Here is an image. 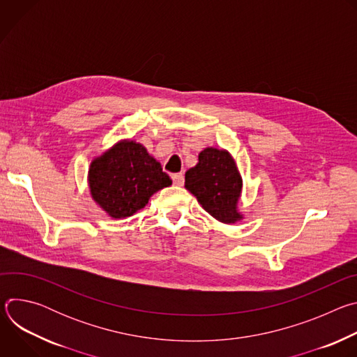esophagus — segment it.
<instances>
[{"instance_id":"34e87169","label":"esophagus","mask_w":357,"mask_h":357,"mask_svg":"<svg viewBox=\"0 0 357 357\" xmlns=\"http://www.w3.org/2000/svg\"><path fill=\"white\" fill-rule=\"evenodd\" d=\"M172 181H174V185L182 186L183 182H185V176H183V174H174L172 175Z\"/></svg>"}]
</instances>
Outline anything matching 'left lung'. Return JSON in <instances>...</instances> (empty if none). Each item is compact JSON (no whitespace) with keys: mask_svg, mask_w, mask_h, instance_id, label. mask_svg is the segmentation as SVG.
Here are the masks:
<instances>
[{"mask_svg":"<svg viewBox=\"0 0 357 357\" xmlns=\"http://www.w3.org/2000/svg\"><path fill=\"white\" fill-rule=\"evenodd\" d=\"M185 188L216 220L230 225L243 219L237 208L243 179L226 149H203L199 162L185 174Z\"/></svg>","mask_w":357,"mask_h":357,"instance_id":"8db88e82","label":"left lung"}]
</instances>
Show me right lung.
<instances>
[{"mask_svg":"<svg viewBox=\"0 0 357 357\" xmlns=\"http://www.w3.org/2000/svg\"><path fill=\"white\" fill-rule=\"evenodd\" d=\"M87 179L91 197L113 219L132 216L155 192L172 185L161 164L131 139L94 158Z\"/></svg>","mask_w":357,"mask_h":357,"instance_id":"add662e5","label":"right lung"}]
</instances>
